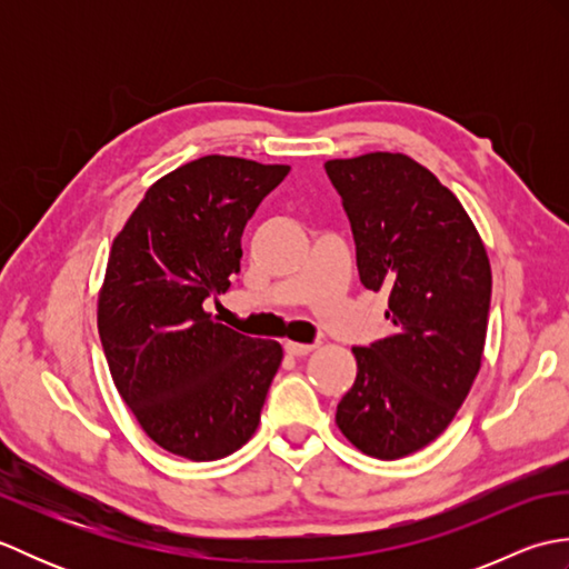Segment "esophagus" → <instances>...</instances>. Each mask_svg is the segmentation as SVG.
I'll return each mask as SVG.
<instances>
[{
  "instance_id": "obj_1",
  "label": "esophagus",
  "mask_w": 569,
  "mask_h": 569,
  "mask_svg": "<svg viewBox=\"0 0 569 569\" xmlns=\"http://www.w3.org/2000/svg\"><path fill=\"white\" fill-rule=\"evenodd\" d=\"M283 349H286V355H291V357H306V355H310V352H312V349H316V345L286 342V345H283Z\"/></svg>"
}]
</instances>
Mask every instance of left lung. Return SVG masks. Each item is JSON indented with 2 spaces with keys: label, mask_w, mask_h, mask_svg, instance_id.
<instances>
[{
  "label": "left lung",
  "mask_w": 569,
  "mask_h": 569,
  "mask_svg": "<svg viewBox=\"0 0 569 569\" xmlns=\"http://www.w3.org/2000/svg\"><path fill=\"white\" fill-rule=\"evenodd\" d=\"M325 171L352 224L361 283L391 293L393 322L391 337L352 349L357 381L335 420L357 450L398 459L438 438L475 383L489 257L462 202L408 156L335 159Z\"/></svg>",
  "instance_id": "left-lung-1"
}]
</instances>
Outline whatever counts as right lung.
<instances>
[{"label": "right lung", "mask_w": 569, "mask_h": 569, "mask_svg": "<svg viewBox=\"0 0 569 569\" xmlns=\"http://www.w3.org/2000/svg\"><path fill=\"white\" fill-rule=\"evenodd\" d=\"M291 168L202 156L147 190L112 241L98 330L119 396L149 438L212 462L259 426L283 349L214 322L202 303L239 273L241 232Z\"/></svg>", "instance_id": "right-lung-1"}]
</instances>
